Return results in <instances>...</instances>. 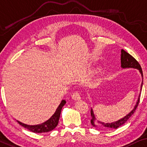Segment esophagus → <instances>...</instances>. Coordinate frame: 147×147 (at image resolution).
Here are the masks:
<instances>
[{"label": "esophagus", "instance_id": "esophagus-1", "mask_svg": "<svg viewBox=\"0 0 147 147\" xmlns=\"http://www.w3.org/2000/svg\"><path fill=\"white\" fill-rule=\"evenodd\" d=\"M72 98H73L74 100H79L81 98H80L79 92H77V91L74 92L73 95H72Z\"/></svg>", "mask_w": 147, "mask_h": 147}]
</instances>
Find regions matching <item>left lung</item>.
<instances>
[{
    "label": "left lung",
    "instance_id": "8db88e82",
    "mask_svg": "<svg viewBox=\"0 0 147 147\" xmlns=\"http://www.w3.org/2000/svg\"><path fill=\"white\" fill-rule=\"evenodd\" d=\"M121 67L123 69H129V68H133V69H138L139 72L141 74L142 78L143 77V74H142V71L141 69V67H140V64L138 63V61L134 58L133 57L129 54L128 53L126 52L125 51H124L123 49L121 50ZM143 79V78H142ZM142 87V82L141 84V86H140V92H141V89ZM140 92L139 96H138V100L136 101V104L135 105L134 109L132 110L131 112H130L129 114L127 115L125 117H124L122 119H119V121H117L115 122H113V123H102V122L98 121H96V119L95 118V116L94 115L93 111L91 109V111H90V115H91V120H90V123L91 125L94 127H100L102 128V129H116L117 128L121 127V126L123 125L126 122H127L130 117H131L132 115H133V113H135L136 109L137 108L138 102L140 101Z\"/></svg>",
    "mask_w": 147,
    "mask_h": 147
}]
</instances>
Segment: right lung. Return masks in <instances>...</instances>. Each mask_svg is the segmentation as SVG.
<instances>
[{
    "label": "right lung",
    "instance_id": "right-lung-1",
    "mask_svg": "<svg viewBox=\"0 0 147 147\" xmlns=\"http://www.w3.org/2000/svg\"><path fill=\"white\" fill-rule=\"evenodd\" d=\"M66 104V101L63 100L61 101V104L57 107V110L49 120L45 121V123H42L40 125H28L26 124H24L21 122L16 121L19 125L25 128V129L29 130L31 132L35 133H48L49 131H53L55 128L57 127L58 123H59L60 115H61V110L64 105Z\"/></svg>",
    "mask_w": 147,
    "mask_h": 147
}]
</instances>
